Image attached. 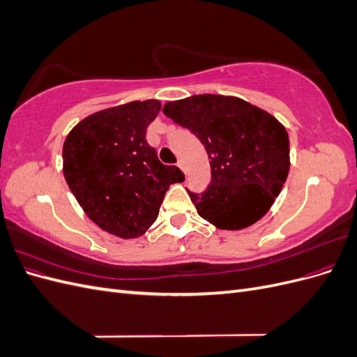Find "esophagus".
Wrapping results in <instances>:
<instances>
[{
	"instance_id": "1",
	"label": "esophagus",
	"mask_w": 357,
	"mask_h": 357,
	"mask_svg": "<svg viewBox=\"0 0 357 357\" xmlns=\"http://www.w3.org/2000/svg\"><path fill=\"white\" fill-rule=\"evenodd\" d=\"M177 167H178L183 172H185V174H186V164H185V162H183L181 159H178V162H177Z\"/></svg>"
}]
</instances>
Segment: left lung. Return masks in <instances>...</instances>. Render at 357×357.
Masks as SVG:
<instances>
[{
	"instance_id": "obj_1",
	"label": "left lung",
	"mask_w": 357,
	"mask_h": 357,
	"mask_svg": "<svg viewBox=\"0 0 357 357\" xmlns=\"http://www.w3.org/2000/svg\"><path fill=\"white\" fill-rule=\"evenodd\" d=\"M164 113L195 135L210 159L204 192L188 189L202 219L243 229L271 208L289 174V135L274 116L241 98L193 95Z\"/></svg>"
}]
</instances>
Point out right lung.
<instances>
[{"instance_id": "right-lung-1", "label": "right lung", "mask_w": 357, "mask_h": 357, "mask_svg": "<svg viewBox=\"0 0 357 357\" xmlns=\"http://www.w3.org/2000/svg\"><path fill=\"white\" fill-rule=\"evenodd\" d=\"M156 100L132 101L83 119L62 149L63 176L88 218L121 238L143 235L156 220L172 183L185 180L147 143Z\"/></svg>"}]
</instances>
